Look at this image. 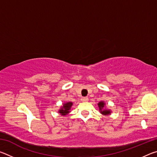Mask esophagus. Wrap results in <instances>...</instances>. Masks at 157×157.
<instances>
[{"label":"esophagus","mask_w":157,"mask_h":157,"mask_svg":"<svg viewBox=\"0 0 157 157\" xmlns=\"http://www.w3.org/2000/svg\"><path fill=\"white\" fill-rule=\"evenodd\" d=\"M89 100V98L87 97H83L82 98V102H87Z\"/></svg>","instance_id":"esophagus-1"}]
</instances>
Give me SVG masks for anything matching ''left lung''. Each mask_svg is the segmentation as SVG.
Wrapping results in <instances>:
<instances>
[{
	"label": "left lung",
	"instance_id": "left-lung-1",
	"mask_svg": "<svg viewBox=\"0 0 157 157\" xmlns=\"http://www.w3.org/2000/svg\"><path fill=\"white\" fill-rule=\"evenodd\" d=\"M104 106H105V103L103 102H100L99 103H98V107H99V108H100V110L101 111V113H102V114H105V115H107V114H109L110 111L105 109Z\"/></svg>",
	"mask_w": 157,
	"mask_h": 157
}]
</instances>
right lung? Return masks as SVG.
<instances>
[{
	"label": "right lung",
	"instance_id": "add662e5",
	"mask_svg": "<svg viewBox=\"0 0 157 157\" xmlns=\"http://www.w3.org/2000/svg\"><path fill=\"white\" fill-rule=\"evenodd\" d=\"M72 105H73V103L71 102H69L68 103H66V104L63 105V107L61 109L59 112L63 116L66 115V114H67L68 113L70 112L69 110H70V109L71 107V106H72Z\"/></svg>",
	"mask_w": 157,
	"mask_h": 157
}]
</instances>
